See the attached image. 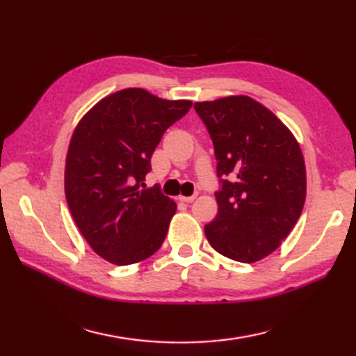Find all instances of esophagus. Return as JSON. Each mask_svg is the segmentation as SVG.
Wrapping results in <instances>:
<instances>
[{"mask_svg":"<svg viewBox=\"0 0 356 356\" xmlns=\"http://www.w3.org/2000/svg\"><path fill=\"white\" fill-rule=\"evenodd\" d=\"M195 197H197V194H193V195H179V200L180 202H185V203H191Z\"/></svg>","mask_w":356,"mask_h":356,"instance_id":"34e87169","label":"esophagus"}]
</instances>
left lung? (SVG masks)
Returning <instances> with one entry per match:
<instances>
[{
  "instance_id": "8db88e82",
  "label": "left lung",
  "mask_w": 356,
  "mask_h": 356,
  "mask_svg": "<svg viewBox=\"0 0 356 356\" xmlns=\"http://www.w3.org/2000/svg\"><path fill=\"white\" fill-rule=\"evenodd\" d=\"M214 143L218 213L205 236L218 254L255 263L272 254L298 222L306 200V165L292 131L245 95L195 102Z\"/></svg>"
}]
</instances>
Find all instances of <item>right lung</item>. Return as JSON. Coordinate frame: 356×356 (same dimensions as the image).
I'll use <instances>...</instances> for the list:
<instances>
[{
	"mask_svg": "<svg viewBox=\"0 0 356 356\" xmlns=\"http://www.w3.org/2000/svg\"><path fill=\"white\" fill-rule=\"evenodd\" d=\"M191 105L124 88L96 102L74 128L65 157V199L82 237L104 260L127 266L162 246L177 207L157 186L140 185L166 128Z\"/></svg>",
	"mask_w": 356,
	"mask_h": 356,
	"instance_id": "1",
	"label": "right lung"
}]
</instances>
